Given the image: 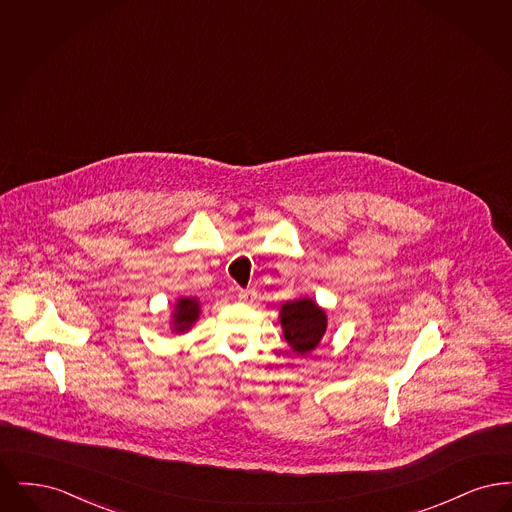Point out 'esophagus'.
<instances>
[{
    "label": "esophagus",
    "mask_w": 512,
    "mask_h": 512,
    "mask_svg": "<svg viewBox=\"0 0 512 512\" xmlns=\"http://www.w3.org/2000/svg\"><path fill=\"white\" fill-rule=\"evenodd\" d=\"M253 295H255V293L251 292V290H240V293H238L240 301H251Z\"/></svg>",
    "instance_id": "esophagus-1"
}]
</instances>
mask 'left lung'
<instances>
[{
	"mask_svg": "<svg viewBox=\"0 0 512 512\" xmlns=\"http://www.w3.org/2000/svg\"><path fill=\"white\" fill-rule=\"evenodd\" d=\"M280 326L284 340L295 355L315 351L328 328L326 311L311 297H299L280 305Z\"/></svg>",
	"mask_w": 512,
	"mask_h": 512,
	"instance_id": "8db88e82",
	"label": "left lung"
}]
</instances>
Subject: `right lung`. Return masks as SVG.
<instances>
[{
	"label": "right lung",
	"mask_w": 512,
	"mask_h": 512,
	"mask_svg": "<svg viewBox=\"0 0 512 512\" xmlns=\"http://www.w3.org/2000/svg\"><path fill=\"white\" fill-rule=\"evenodd\" d=\"M199 315H201V305L197 297H178L172 305L171 320H169L172 334L190 332Z\"/></svg>",
	"instance_id": "add662e5"
}]
</instances>
